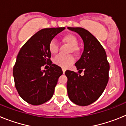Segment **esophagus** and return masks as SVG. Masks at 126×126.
Wrapping results in <instances>:
<instances>
[{
  "label": "esophagus",
  "instance_id": "1",
  "mask_svg": "<svg viewBox=\"0 0 126 126\" xmlns=\"http://www.w3.org/2000/svg\"><path fill=\"white\" fill-rule=\"evenodd\" d=\"M62 71H63V73H65V71H66V69L64 68V67H62Z\"/></svg>",
  "mask_w": 126,
  "mask_h": 126
}]
</instances>
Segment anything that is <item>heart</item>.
<instances>
[{
    "mask_svg": "<svg viewBox=\"0 0 126 126\" xmlns=\"http://www.w3.org/2000/svg\"><path fill=\"white\" fill-rule=\"evenodd\" d=\"M62 42L66 43L70 47L69 52L77 54L78 53V47L76 46L78 44V39L73 34H66L61 38ZM48 50L52 54L55 55L59 51V45L55 40H52L48 44ZM74 59L72 55H57L53 59V62L56 65H59L62 67H67L74 62Z\"/></svg>",
    "mask_w": 126,
    "mask_h": 126,
    "instance_id": "b5f03b06",
    "label": "heart"
}]
</instances>
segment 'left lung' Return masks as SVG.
<instances>
[{
  "mask_svg": "<svg viewBox=\"0 0 126 126\" xmlns=\"http://www.w3.org/2000/svg\"><path fill=\"white\" fill-rule=\"evenodd\" d=\"M83 39L84 50L75 63L77 69L84 75L67 70V89L69 99L80 106H86L97 100L103 93L109 81V63L106 52L96 38L82 28L68 27Z\"/></svg>",
  "mask_w": 126,
  "mask_h": 126,
  "instance_id": "left-lung-1",
  "label": "left lung"
}]
</instances>
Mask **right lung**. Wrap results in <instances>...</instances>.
I'll return each instance as SVG.
<instances>
[{"instance_id":"add662e5","label":"right lung","mask_w":126,"mask_h":126,"mask_svg":"<svg viewBox=\"0 0 126 126\" xmlns=\"http://www.w3.org/2000/svg\"><path fill=\"white\" fill-rule=\"evenodd\" d=\"M65 28L40 30L24 43L19 52L13 67L15 86L19 96L30 104H43L53 96L58 79L63 72L61 67L52 64L48 44ZM45 64L50 65L49 69L42 71L41 67Z\"/></svg>"}]
</instances>
